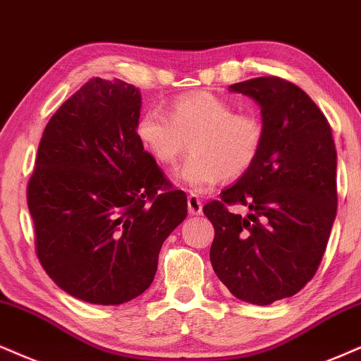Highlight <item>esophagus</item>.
Returning a JSON list of instances; mask_svg holds the SVG:
<instances>
[{
    "instance_id": "esophagus-1",
    "label": "esophagus",
    "mask_w": 361,
    "mask_h": 361,
    "mask_svg": "<svg viewBox=\"0 0 361 361\" xmlns=\"http://www.w3.org/2000/svg\"><path fill=\"white\" fill-rule=\"evenodd\" d=\"M188 209H189V214L192 216L202 214V201L197 197V195L190 194L188 197Z\"/></svg>"
}]
</instances>
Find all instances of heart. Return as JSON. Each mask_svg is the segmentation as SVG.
I'll return each mask as SVG.
<instances>
[{
	"mask_svg": "<svg viewBox=\"0 0 361 361\" xmlns=\"http://www.w3.org/2000/svg\"><path fill=\"white\" fill-rule=\"evenodd\" d=\"M137 135L152 157L172 166L185 150L192 155L179 176L195 192H206L221 180L238 179L251 171L261 154L264 127L251 112H234V105L212 92H194L176 99L169 117L149 110L137 123Z\"/></svg>",
	"mask_w": 361,
	"mask_h": 361,
	"instance_id": "heart-1",
	"label": "heart"
}]
</instances>
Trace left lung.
Listing matches in <instances>:
<instances>
[{"label": "left lung", "mask_w": 361, "mask_h": 361, "mask_svg": "<svg viewBox=\"0 0 361 361\" xmlns=\"http://www.w3.org/2000/svg\"><path fill=\"white\" fill-rule=\"evenodd\" d=\"M261 106V154L221 201L202 207L214 226L211 264L246 303L296 295L317 274L336 216V149L318 105L295 83L257 77L234 83ZM241 203L243 218L228 211Z\"/></svg>", "instance_id": "left-lung-1"}]
</instances>
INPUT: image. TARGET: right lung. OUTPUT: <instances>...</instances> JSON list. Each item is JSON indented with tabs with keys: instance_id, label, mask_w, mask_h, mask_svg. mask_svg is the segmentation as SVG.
<instances>
[{
	"instance_id": "obj_1",
	"label": "right lung",
	"mask_w": 361,
	"mask_h": 361,
	"mask_svg": "<svg viewBox=\"0 0 361 361\" xmlns=\"http://www.w3.org/2000/svg\"><path fill=\"white\" fill-rule=\"evenodd\" d=\"M140 92L90 78L44 127L26 201L47 274L78 300L122 305L154 281L188 197L144 150Z\"/></svg>"
}]
</instances>
